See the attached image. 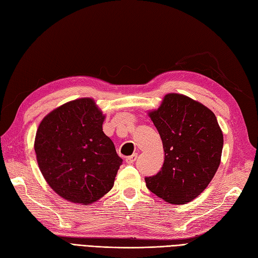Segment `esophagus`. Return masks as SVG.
Masks as SVG:
<instances>
[{"mask_svg":"<svg viewBox=\"0 0 258 258\" xmlns=\"http://www.w3.org/2000/svg\"><path fill=\"white\" fill-rule=\"evenodd\" d=\"M136 158H138V154H136V153H134L133 155L126 157L125 161H126V163H127V164H133L136 161Z\"/></svg>","mask_w":258,"mask_h":258,"instance_id":"esophagus-1","label":"esophagus"}]
</instances>
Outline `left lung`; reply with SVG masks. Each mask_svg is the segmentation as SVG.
<instances>
[{
    "label": "left lung",
    "mask_w": 258,
    "mask_h": 258,
    "mask_svg": "<svg viewBox=\"0 0 258 258\" xmlns=\"http://www.w3.org/2000/svg\"><path fill=\"white\" fill-rule=\"evenodd\" d=\"M149 116L161 135L165 158L160 172L145 177L147 188L169 204L191 202L221 164L224 140L215 114L193 98L168 93Z\"/></svg>",
    "instance_id": "8db88e82"
}]
</instances>
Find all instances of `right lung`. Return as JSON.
Segmentation results:
<instances>
[{
  "mask_svg": "<svg viewBox=\"0 0 258 258\" xmlns=\"http://www.w3.org/2000/svg\"><path fill=\"white\" fill-rule=\"evenodd\" d=\"M104 119L95 101L83 97L53 109L38 125V167L62 199L90 205L112 189L123 160L103 132Z\"/></svg>",
  "mask_w": 258,
  "mask_h": 258,
  "instance_id": "obj_1",
  "label": "right lung"
}]
</instances>
